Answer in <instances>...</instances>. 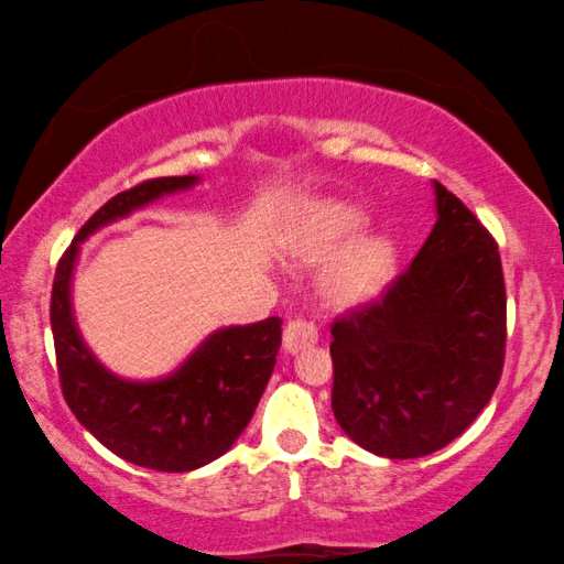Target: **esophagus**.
<instances>
[{"label": "esophagus", "instance_id": "obj_1", "mask_svg": "<svg viewBox=\"0 0 564 564\" xmlns=\"http://www.w3.org/2000/svg\"><path fill=\"white\" fill-rule=\"evenodd\" d=\"M318 341V330H315L313 323H307L303 318H295L290 321L288 326H284V336H282V346L288 354H297L300 349H305V346H313Z\"/></svg>", "mask_w": 564, "mask_h": 564}]
</instances>
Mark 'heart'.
<instances>
[{
    "label": "heart",
    "instance_id": "heart-1",
    "mask_svg": "<svg viewBox=\"0 0 564 564\" xmlns=\"http://www.w3.org/2000/svg\"><path fill=\"white\" fill-rule=\"evenodd\" d=\"M365 215L336 199H315L305 205L290 226L284 249L303 264H321L323 290L338 305L365 303L375 297L392 274L395 251L382 236H359Z\"/></svg>",
    "mask_w": 564,
    "mask_h": 564
}]
</instances>
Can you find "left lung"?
<instances>
[{
    "mask_svg": "<svg viewBox=\"0 0 564 564\" xmlns=\"http://www.w3.org/2000/svg\"><path fill=\"white\" fill-rule=\"evenodd\" d=\"M436 226L380 297L330 326V408L367 452L413 459L465 434L500 382L506 282L498 243L444 184Z\"/></svg>",
    "mask_w": 564,
    "mask_h": 564,
    "instance_id": "obj_1",
    "label": "left lung"
}]
</instances>
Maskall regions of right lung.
Listing matches in <instances>:
<instances>
[{
	"label": "right lung",
	"mask_w": 564,
	"mask_h": 564,
	"mask_svg": "<svg viewBox=\"0 0 564 564\" xmlns=\"http://www.w3.org/2000/svg\"><path fill=\"white\" fill-rule=\"evenodd\" d=\"M197 176L145 180L84 223L58 259L51 292V328L64 400L76 421L130 465L159 473H189L226 454L249 426L272 377L282 344V318L223 328L180 372L159 382H128L107 372L87 351L72 318V269L79 243L99 226L126 218L169 192L187 189Z\"/></svg>",
	"instance_id": "1"
}]
</instances>
